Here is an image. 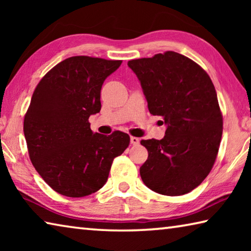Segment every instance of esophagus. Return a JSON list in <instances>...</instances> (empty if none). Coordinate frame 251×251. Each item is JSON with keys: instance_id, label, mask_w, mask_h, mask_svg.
<instances>
[{"instance_id": "1", "label": "esophagus", "mask_w": 251, "mask_h": 251, "mask_svg": "<svg viewBox=\"0 0 251 251\" xmlns=\"http://www.w3.org/2000/svg\"><path fill=\"white\" fill-rule=\"evenodd\" d=\"M130 143L133 144V145H137V144H139V138L135 137V136H131V137H130Z\"/></svg>"}]
</instances>
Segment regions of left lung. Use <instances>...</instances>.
<instances>
[{
	"label": "left lung",
	"instance_id": "8db88e82",
	"mask_svg": "<svg viewBox=\"0 0 251 251\" xmlns=\"http://www.w3.org/2000/svg\"><path fill=\"white\" fill-rule=\"evenodd\" d=\"M151 115L167 125L163 139H143L148 158L139 169L148 188L180 196L202 182L214 166L223 135V114L214 84L193 59L167 50L128 61Z\"/></svg>",
	"mask_w": 251,
	"mask_h": 251
}]
</instances>
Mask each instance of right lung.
Listing matches in <instances>:
<instances>
[{
    "mask_svg": "<svg viewBox=\"0 0 251 251\" xmlns=\"http://www.w3.org/2000/svg\"><path fill=\"white\" fill-rule=\"evenodd\" d=\"M122 61L72 56L46 73L24 116V136L34 168L55 192L84 197L107 181L129 135L93 134L88 117L100 110L101 85Z\"/></svg>",
    "mask_w": 251,
    "mask_h": 251,
    "instance_id": "obj_1",
    "label": "right lung"
}]
</instances>
